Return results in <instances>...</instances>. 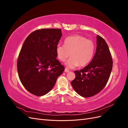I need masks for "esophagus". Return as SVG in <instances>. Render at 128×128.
<instances>
[{
	"mask_svg": "<svg viewBox=\"0 0 128 128\" xmlns=\"http://www.w3.org/2000/svg\"><path fill=\"white\" fill-rule=\"evenodd\" d=\"M69 72V70H68V69H67V68H65L64 69V72Z\"/></svg>",
	"mask_w": 128,
	"mask_h": 128,
	"instance_id": "esophagus-1",
	"label": "esophagus"
}]
</instances>
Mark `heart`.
<instances>
[{
    "instance_id": "heart-1",
    "label": "heart",
    "mask_w": 128,
    "mask_h": 128,
    "mask_svg": "<svg viewBox=\"0 0 128 128\" xmlns=\"http://www.w3.org/2000/svg\"><path fill=\"white\" fill-rule=\"evenodd\" d=\"M64 45L58 44L56 52L58 59L64 61L70 56V58L66 63L67 67L74 68L86 66L90 63L94 55L95 45L94 42L80 35L68 37L64 40Z\"/></svg>"
}]
</instances>
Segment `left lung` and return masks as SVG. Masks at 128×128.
<instances>
[{
    "instance_id": "1",
    "label": "left lung",
    "mask_w": 128,
    "mask_h": 128,
    "mask_svg": "<svg viewBox=\"0 0 128 128\" xmlns=\"http://www.w3.org/2000/svg\"><path fill=\"white\" fill-rule=\"evenodd\" d=\"M113 60L108 45L103 38L96 36V48L94 58L80 71H75V78L71 84L83 97H90L101 91L109 80Z\"/></svg>"
}]
</instances>
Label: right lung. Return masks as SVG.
Wrapping results in <instances>:
<instances>
[{"label":"right lung","mask_w":128,"mask_h":128,"mask_svg":"<svg viewBox=\"0 0 128 128\" xmlns=\"http://www.w3.org/2000/svg\"><path fill=\"white\" fill-rule=\"evenodd\" d=\"M60 29H42L26 37L18 57L19 78L27 91L42 96L51 91L64 67L56 59Z\"/></svg>","instance_id":"obj_1"}]
</instances>
